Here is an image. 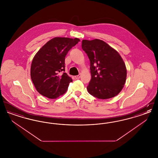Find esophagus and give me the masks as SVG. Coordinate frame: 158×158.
Instances as JSON below:
<instances>
[{
	"mask_svg": "<svg viewBox=\"0 0 158 158\" xmlns=\"http://www.w3.org/2000/svg\"><path fill=\"white\" fill-rule=\"evenodd\" d=\"M81 74H79L78 75L75 76V77L76 79H79V78L81 77Z\"/></svg>",
	"mask_w": 158,
	"mask_h": 158,
	"instance_id": "34e87169",
	"label": "esophagus"
}]
</instances>
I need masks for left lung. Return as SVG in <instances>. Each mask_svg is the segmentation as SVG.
<instances>
[{
  "label": "left lung",
  "mask_w": 158,
  "mask_h": 158,
  "mask_svg": "<svg viewBox=\"0 0 158 158\" xmlns=\"http://www.w3.org/2000/svg\"><path fill=\"white\" fill-rule=\"evenodd\" d=\"M83 50L90 60L91 79L87 90L98 99L118 95L126 82L127 69L120 55L102 40H83Z\"/></svg>",
  "instance_id": "left-lung-1"
}]
</instances>
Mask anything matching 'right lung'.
Listing matches in <instances>:
<instances>
[{"label":"right lung","instance_id":"1","mask_svg":"<svg viewBox=\"0 0 158 158\" xmlns=\"http://www.w3.org/2000/svg\"><path fill=\"white\" fill-rule=\"evenodd\" d=\"M79 41L76 38H54L35 55L31 66V77L41 95L55 99L67 91L72 79L64 72L65 57Z\"/></svg>","mask_w":158,"mask_h":158}]
</instances>
